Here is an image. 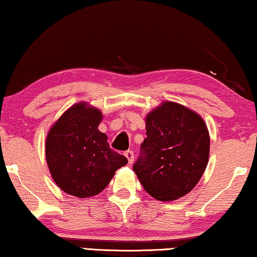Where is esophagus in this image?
Returning <instances> with one entry per match:
<instances>
[{
    "instance_id": "obj_1",
    "label": "esophagus",
    "mask_w": 257,
    "mask_h": 257,
    "mask_svg": "<svg viewBox=\"0 0 257 257\" xmlns=\"http://www.w3.org/2000/svg\"><path fill=\"white\" fill-rule=\"evenodd\" d=\"M124 156H125V158L128 159L129 165H132L133 162H134V152L133 151H125Z\"/></svg>"
}]
</instances>
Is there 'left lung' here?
Wrapping results in <instances>:
<instances>
[{"label":"left lung","mask_w":257,"mask_h":257,"mask_svg":"<svg viewBox=\"0 0 257 257\" xmlns=\"http://www.w3.org/2000/svg\"><path fill=\"white\" fill-rule=\"evenodd\" d=\"M143 157L134 172L149 195L158 201L190 193L209 162L210 135L200 114L174 101H163L145 116Z\"/></svg>","instance_id":"obj_1"}]
</instances>
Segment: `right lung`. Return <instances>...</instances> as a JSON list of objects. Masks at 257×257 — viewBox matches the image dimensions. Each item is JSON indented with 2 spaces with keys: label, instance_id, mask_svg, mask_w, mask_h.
Segmentation results:
<instances>
[{
  "label": "right lung",
  "instance_id": "obj_1",
  "mask_svg": "<svg viewBox=\"0 0 257 257\" xmlns=\"http://www.w3.org/2000/svg\"><path fill=\"white\" fill-rule=\"evenodd\" d=\"M102 113L80 101L53 123L46 137V162L59 188L71 196L92 197L101 193L127 165L124 156L113 151L107 135L98 129Z\"/></svg>",
  "mask_w": 257,
  "mask_h": 257
}]
</instances>
